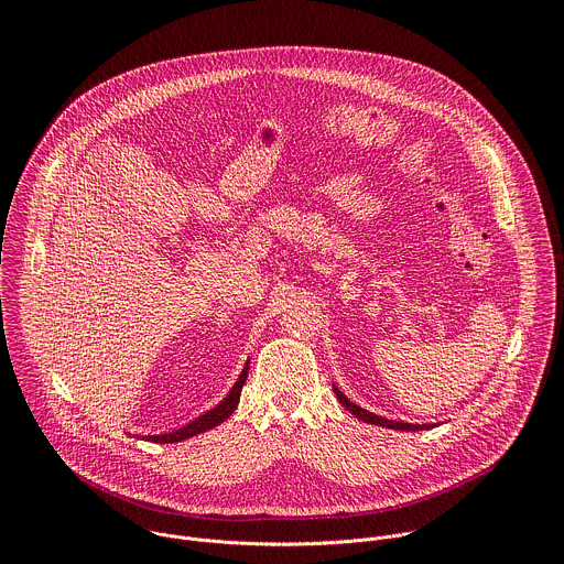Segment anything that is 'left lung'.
I'll use <instances>...</instances> for the list:
<instances>
[{"mask_svg": "<svg viewBox=\"0 0 564 564\" xmlns=\"http://www.w3.org/2000/svg\"><path fill=\"white\" fill-rule=\"evenodd\" d=\"M335 392H337V397H339V401L341 404L346 406V411H350L357 420H361V422H366V424H377V426H383V429H394V431H424V429H433L431 424H404V422H392V420H386V417H379V415H375V413H368V411H364L361 406H357V404H352V401L339 390V388H335Z\"/></svg>", "mask_w": 564, "mask_h": 564, "instance_id": "1", "label": "left lung"}]
</instances>
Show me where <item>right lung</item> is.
<instances>
[{"mask_svg": "<svg viewBox=\"0 0 564 564\" xmlns=\"http://www.w3.org/2000/svg\"><path fill=\"white\" fill-rule=\"evenodd\" d=\"M246 379H248V366L243 368V372H240L238 381L234 383V388L229 390V394L220 401V404H218L216 409L207 411L205 415H200L198 420L189 422L187 426H183V429H178V431H174V433H165V435H149V440H151V442H158V444H174V442H181V440L194 437V435H198V433H205V431H209V429L218 426L220 422H225V420L234 413V409H236V404H238V399H240V390H243Z\"/></svg>", "mask_w": 564, "mask_h": 564, "instance_id": "right-lung-1", "label": "right lung"}]
</instances>
